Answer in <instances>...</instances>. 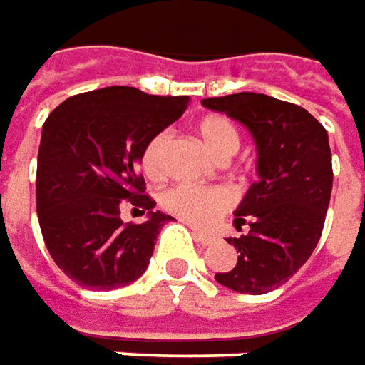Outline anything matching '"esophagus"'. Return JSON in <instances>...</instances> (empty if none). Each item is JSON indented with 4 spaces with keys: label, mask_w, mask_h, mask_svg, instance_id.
<instances>
[{
    "label": "esophagus",
    "mask_w": 365,
    "mask_h": 365,
    "mask_svg": "<svg viewBox=\"0 0 365 365\" xmlns=\"http://www.w3.org/2000/svg\"><path fill=\"white\" fill-rule=\"evenodd\" d=\"M192 236H195L197 242H201L203 246H210L215 242V236H213V234H205V232H197V230H195Z\"/></svg>",
    "instance_id": "1"
}]
</instances>
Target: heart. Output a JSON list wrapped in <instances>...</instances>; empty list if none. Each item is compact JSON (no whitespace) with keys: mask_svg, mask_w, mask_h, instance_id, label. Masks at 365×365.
I'll return each mask as SVG.
<instances>
[{"mask_svg":"<svg viewBox=\"0 0 365 365\" xmlns=\"http://www.w3.org/2000/svg\"><path fill=\"white\" fill-rule=\"evenodd\" d=\"M197 133L203 145L215 160H228L238 152L240 135L232 120L220 115H210L197 123ZM168 133L155 135L143 152V170L150 176H158L164 166V152L168 148ZM164 210L178 220L210 228L234 205V195L226 187H203V185H176L162 195Z\"/></svg>","mask_w":365,"mask_h":365,"instance_id":"obj_1","label":"heart"}]
</instances>
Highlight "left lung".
Returning a JSON list of instances; mask_svg holds the SVG:
<instances>
[{
    "label": "left lung",
    "instance_id": "8db88e82",
    "mask_svg": "<svg viewBox=\"0 0 365 365\" xmlns=\"http://www.w3.org/2000/svg\"><path fill=\"white\" fill-rule=\"evenodd\" d=\"M201 104L242 123L257 145L259 178L234 211V228L248 224V232L226 238L238 261L215 273V282L261 296L287 282L319 245L333 189L329 135L306 108L267 94L238 92Z\"/></svg>",
    "mask_w": 365,
    "mask_h": 365
}]
</instances>
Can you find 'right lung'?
I'll list each match as a JSON object with an SVG mask.
<instances>
[{"label": "right lung", "mask_w": 365, "mask_h": 365, "mask_svg": "<svg viewBox=\"0 0 365 365\" xmlns=\"http://www.w3.org/2000/svg\"><path fill=\"white\" fill-rule=\"evenodd\" d=\"M189 96L110 86L71 96L45 120L36 166V213L57 267L86 289L139 279L170 215L155 211L137 174L148 143L178 119ZM148 215L123 225L120 210Z\"/></svg>", "instance_id": "1"}]
</instances>
